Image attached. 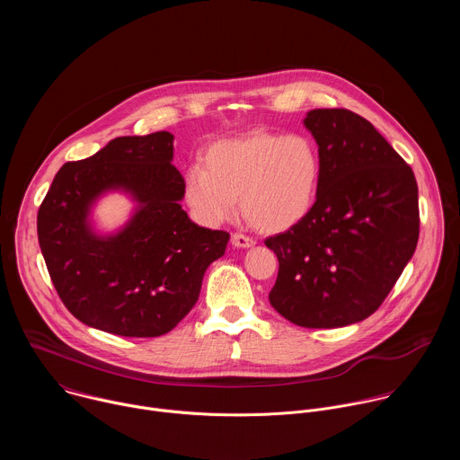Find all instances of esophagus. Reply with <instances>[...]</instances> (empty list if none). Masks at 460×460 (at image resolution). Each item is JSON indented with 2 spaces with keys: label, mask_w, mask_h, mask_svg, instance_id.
<instances>
[{
  "label": "esophagus",
  "mask_w": 460,
  "mask_h": 460,
  "mask_svg": "<svg viewBox=\"0 0 460 460\" xmlns=\"http://www.w3.org/2000/svg\"><path fill=\"white\" fill-rule=\"evenodd\" d=\"M231 242H233L234 247H242V249L254 245V240L251 236H247V234H242V233H234L231 236Z\"/></svg>",
  "instance_id": "1"
}]
</instances>
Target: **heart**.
Returning a JSON list of instances; mask_svg holds the SVG:
<instances>
[{
	"label": "heart",
	"mask_w": 460,
	"mask_h": 460,
	"mask_svg": "<svg viewBox=\"0 0 460 460\" xmlns=\"http://www.w3.org/2000/svg\"><path fill=\"white\" fill-rule=\"evenodd\" d=\"M320 181L322 156L311 137L252 130L209 146L204 167L187 171L183 196L204 226L233 220L240 196L254 229L284 233L311 213Z\"/></svg>",
	"instance_id": "obj_1"
}]
</instances>
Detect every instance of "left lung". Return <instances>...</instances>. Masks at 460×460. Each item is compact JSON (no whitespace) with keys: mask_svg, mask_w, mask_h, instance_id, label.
<instances>
[{"mask_svg":"<svg viewBox=\"0 0 460 460\" xmlns=\"http://www.w3.org/2000/svg\"><path fill=\"white\" fill-rule=\"evenodd\" d=\"M304 125L322 156L311 213L266 245L279 258L271 305L302 327H342L373 314L419 242L411 167L348 109H313Z\"/></svg>","mask_w":460,"mask_h":460,"instance_id":"left-lung-1","label":"left lung"}]
</instances>
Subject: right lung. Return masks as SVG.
<instances>
[{
    "label": "right lung",
    "instance_id": "right-lung-1",
    "mask_svg": "<svg viewBox=\"0 0 460 460\" xmlns=\"http://www.w3.org/2000/svg\"><path fill=\"white\" fill-rule=\"evenodd\" d=\"M167 130L119 137L67 162L38 211V242L50 280L80 322L121 337H160L199 300L206 270L229 233L199 227L181 209L183 178L171 164ZM123 188L141 204L112 237H96L86 217L97 196Z\"/></svg>",
    "mask_w": 460,
    "mask_h": 460
}]
</instances>
